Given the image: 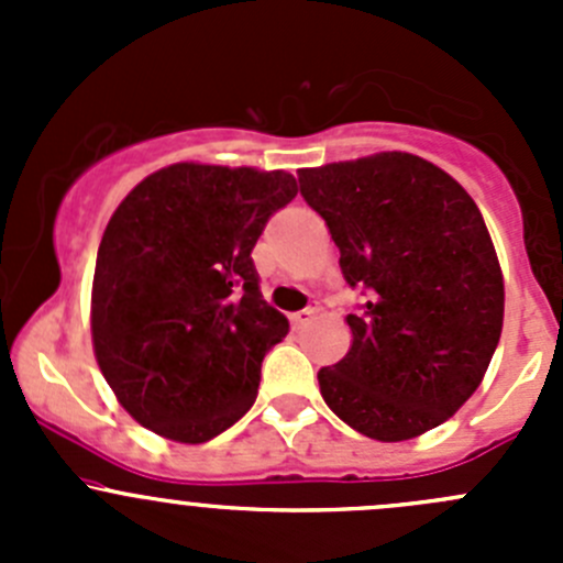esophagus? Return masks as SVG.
Returning <instances> with one entry per match:
<instances>
[{"label":"esophagus","mask_w":563,"mask_h":563,"mask_svg":"<svg viewBox=\"0 0 563 563\" xmlns=\"http://www.w3.org/2000/svg\"><path fill=\"white\" fill-rule=\"evenodd\" d=\"M316 316H318V305H310V308L299 310V313H294V316H291V323H294V329H302L305 323H310V321H313Z\"/></svg>","instance_id":"obj_1"}]
</instances>
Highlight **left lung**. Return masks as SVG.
<instances>
[{
	"mask_svg": "<svg viewBox=\"0 0 563 563\" xmlns=\"http://www.w3.org/2000/svg\"><path fill=\"white\" fill-rule=\"evenodd\" d=\"M351 288V349L318 371L327 406L376 441L439 428L485 378L504 327V275L474 198L408 152L299 172Z\"/></svg>",
	"mask_w": 563,
	"mask_h": 563,
	"instance_id": "1",
	"label": "left lung"
}]
</instances>
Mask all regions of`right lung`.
<instances>
[{
    "instance_id": "obj_1",
    "label": "right lung",
    "mask_w": 563,
    "mask_h": 563,
    "mask_svg": "<svg viewBox=\"0 0 563 563\" xmlns=\"http://www.w3.org/2000/svg\"><path fill=\"white\" fill-rule=\"evenodd\" d=\"M294 196L286 172L174 163L108 220L92 280L95 360L152 433L203 444L255 402L261 362L288 318L261 297L250 253Z\"/></svg>"
}]
</instances>
